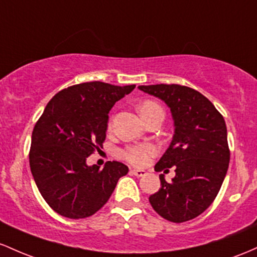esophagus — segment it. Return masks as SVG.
I'll list each match as a JSON object with an SVG mask.
<instances>
[{"label":"esophagus","instance_id":"esophagus-1","mask_svg":"<svg viewBox=\"0 0 257 257\" xmlns=\"http://www.w3.org/2000/svg\"><path fill=\"white\" fill-rule=\"evenodd\" d=\"M132 175H135V176H137V177H142V176H144L147 174L146 171H144V170H138V169H132L131 171Z\"/></svg>","mask_w":257,"mask_h":257}]
</instances>
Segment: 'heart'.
<instances>
[{"label": "heart", "mask_w": 257, "mask_h": 257, "mask_svg": "<svg viewBox=\"0 0 257 257\" xmlns=\"http://www.w3.org/2000/svg\"><path fill=\"white\" fill-rule=\"evenodd\" d=\"M157 108H160L157 103L152 102V100H146L140 105L138 110H140L141 116H142V115L149 113L153 109ZM155 154H157V148L151 143L135 144V146H130L121 152V157L123 159L137 166L146 165Z\"/></svg>", "instance_id": "heart-1"}]
</instances>
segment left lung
<instances>
[{"instance_id":"8db88e82","label":"left lung","mask_w":257,"mask_h":257,"mask_svg":"<svg viewBox=\"0 0 257 257\" xmlns=\"http://www.w3.org/2000/svg\"><path fill=\"white\" fill-rule=\"evenodd\" d=\"M165 102L171 110L175 134L155 171L175 167L176 176L149 197L153 209L167 221L193 220L211 205L229 164L223 116L200 92L181 85L138 86Z\"/></svg>"}]
</instances>
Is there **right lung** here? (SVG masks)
Listing matches in <instances>:
<instances>
[{
  "label": "right lung",
  "instance_id": "right-lung-1",
  "mask_svg": "<svg viewBox=\"0 0 257 257\" xmlns=\"http://www.w3.org/2000/svg\"><path fill=\"white\" fill-rule=\"evenodd\" d=\"M135 87L83 82L58 92L46 105L34 127L29 161L40 193L59 215L76 220L96 214L128 172L119 161L100 170L86 159L103 148L109 111Z\"/></svg>",
  "mask_w": 257,
  "mask_h": 257
}]
</instances>
